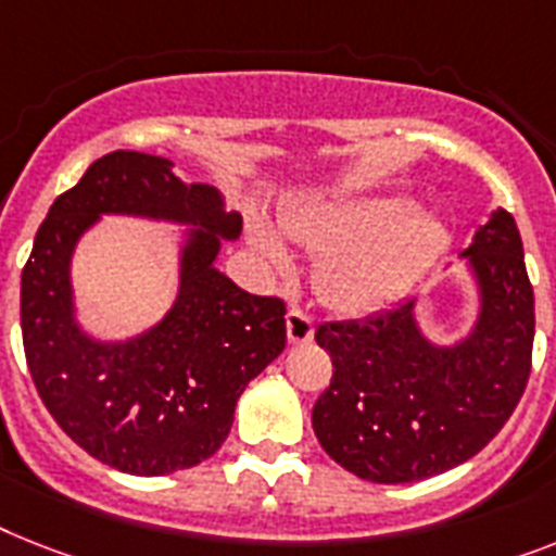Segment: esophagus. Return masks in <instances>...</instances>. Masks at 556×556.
<instances>
[{"label":"esophagus","instance_id":"esophagus-1","mask_svg":"<svg viewBox=\"0 0 556 556\" xmlns=\"http://www.w3.org/2000/svg\"><path fill=\"white\" fill-rule=\"evenodd\" d=\"M312 334H315V320L306 309L301 306H292L287 312V338L289 343H309Z\"/></svg>","mask_w":556,"mask_h":556}]
</instances>
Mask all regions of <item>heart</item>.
<instances>
[{
	"instance_id": "heart-1",
	"label": "heart",
	"mask_w": 556,
	"mask_h": 556,
	"mask_svg": "<svg viewBox=\"0 0 556 556\" xmlns=\"http://www.w3.org/2000/svg\"><path fill=\"white\" fill-rule=\"evenodd\" d=\"M406 199L343 201L320 213L298 215L289 232L309 250L327 252L318 287L338 309H369L397 295L417 273H424L446 244L443 224L434 215H412ZM252 241L273 264H283V247L267 229Z\"/></svg>"
}]
</instances>
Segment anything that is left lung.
<instances>
[{"mask_svg": "<svg viewBox=\"0 0 556 556\" xmlns=\"http://www.w3.org/2000/svg\"><path fill=\"white\" fill-rule=\"evenodd\" d=\"M483 287L469 341L438 350L412 301L366 320H324L332 380L312 409L324 452L371 483H412L475 457L517 409L531 375L534 289L515 218L497 210L466 250Z\"/></svg>", "mask_w": 556, "mask_h": 556, "instance_id": "8db88e82", "label": "left lung"}]
</instances>
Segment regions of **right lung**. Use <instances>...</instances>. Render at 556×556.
<instances>
[{
    "instance_id": "add662e5",
    "label": "right lung",
    "mask_w": 556,
    "mask_h": 556,
    "mask_svg": "<svg viewBox=\"0 0 556 556\" xmlns=\"http://www.w3.org/2000/svg\"><path fill=\"white\" fill-rule=\"evenodd\" d=\"M99 212H141L201 223L186 253L182 295L139 342L102 348L72 327L66 261ZM241 218L224 213L210 185H181L167 159L116 150L62 192L22 269V343L39 392L62 432L127 475L190 469L222 448L236 403L287 346V304L250 295L213 267L218 236Z\"/></svg>"
}]
</instances>
